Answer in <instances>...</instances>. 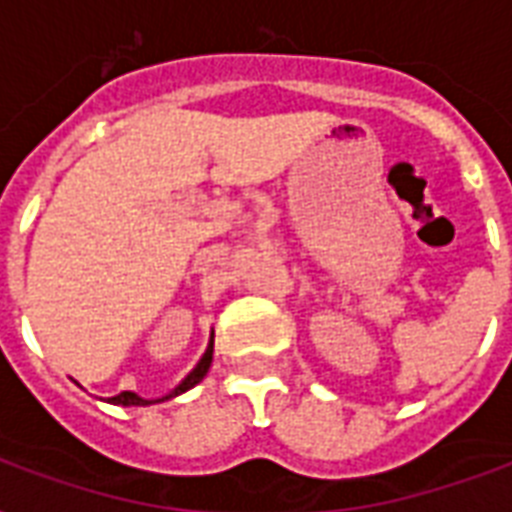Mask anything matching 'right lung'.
I'll return each mask as SVG.
<instances>
[{
	"instance_id": "obj_1",
	"label": "right lung",
	"mask_w": 512,
	"mask_h": 512,
	"mask_svg": "<svg viewBox=\"0 0 512 512\" xmlns=\"http://www.w3.org/2000/svg\"><path fill=\"white\" fill-rule=\"evenodd\" d=\"M212 345H215V340H209L207 353L201 356V361H199V364H196V369H193V372L188 374V377H185V380L180 382V385H177L175 390H172L170 396L159 398V401H167V398L180 396V393H185V390H188V388H193L196 382L204 380V374H207L209 364H212ZM108 401H111V404H122V406H146V404H156V401H146V398L135 396V393H130V390H124V393H119V396H114V398H108Z\"/></svg>"
}]
</instances>
